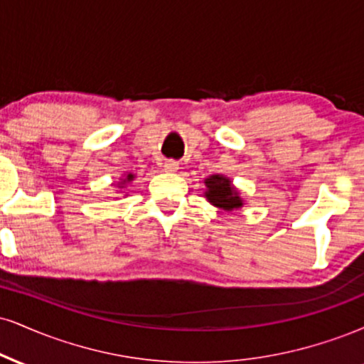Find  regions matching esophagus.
<instances>
[{"instance_id":"34e87169","label":"esophagus","mask_w":364,"mask_h":364,"mask_svg":"<svg viewBox=\"0 0 364 364\" xmlns=\"http://www.w3.org/2000/svg\"><path fill=\"white\" fill-rule=\"evenodd\" d=\"M163 168H164V171H169V173H173V171L178 169V163H176V161L169 159V161H166Z\"/></svg>"}]
</instances>
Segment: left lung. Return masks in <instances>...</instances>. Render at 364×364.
I'll use <instances>...</instances> for the list:
<instances>
[{
	"label": "left lung",
	"mask_w": 364,
	"mask_h": 364,
	"mask_svg": "<svg viewBox=\"0 0 364 364\" xmlns=\"http://www.w3.org/2000/svg\"><path fill=\"white\" fill-rule=\"evenodd\" d=\"M205 185L208 188V191H205V196L215 207H220L224 210L242 207V200L235 193V190L230 186V181L227 178L215 174V176H210L205 181Z\"/></svg>",
	"instance_id": "left-lung-1"
}]
</instances>
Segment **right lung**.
I'll return each instance as SVG.
<instances>
[{"label":"right lung","mask_w":364,"mask_h":364,"mask_svg":"<svg viewBox=\"0 0 364 364\" xmlns=\"http://www.w3.org/2000/svg\"><path fill=\"white\" fill-rule=\"evenodd\" d=\"M132 178H134V174H129V176H127V181H130Z\"/></svg>","instance_id":"1"}]
</instances>
